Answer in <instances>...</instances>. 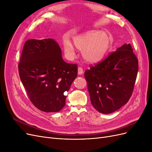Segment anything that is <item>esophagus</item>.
I'll list each match as a JSON object with an SVG mask.
<instances>
[{"instance_id": "34e87169", "label": "esophagus", "mask_w": 152, "mask_h": 152, "mask_svg": "<svg viewBox=\"0 0 152 152\" xmlns=\"http://www.w3.org/2000/svg\"><path fill=\"white\" fill-rule=\"evenodd\" d=\"M83 72H84V70H83V69H82V68H81V67L78 68V74L82 75V73H83Z\"/></svg>"}]
</instances>
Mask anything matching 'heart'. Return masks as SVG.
<instances>
[{
	"instance_id": "b5f03b06",
	"label": "heart",
	"mask_w": 152,
	"mask_h": 152,
	"mask_svg": "<svg viewBox=\"0 0 152 152\" xmlns=\"http://www.w3.org/2000/svg\"><path fill=\"white\" fill-rule=\"evenodd\" d=\"M73 42L77 49L81 50L86 61L96 64L102 61L108 51L110 39L104 31L91 30L75 36ZM63 49L68 58L74 57V47L67 39L64 40Z\"/></svg>"
}]
</instances>
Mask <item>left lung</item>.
Wrapping results in <instances>:
<instances>
[{"mask_svg":"<svg viewBox=\"0 0 152 152\" xmlns=\"http://www.w3.org/2000/svg\"><path fill=\"white\" fill-rule=\"evenodd\" d=\"M138 61L130 44H125L104 61L86 70L91 104L102 113H111L126 104L134 89Z\"/></svg>","mask_w":152,"mask_h":152,"instance_id":"1","label":"left lung"}]
</instances>
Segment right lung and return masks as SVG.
I'll use <instances>...</instances> for the list:
<instances>
[{
	"label": "right lung",
	"mask_w": 152,
	"mask_h": 152,
	"mask_svg": "<svg viewBox=\"0 0 152 152\" xmlns=\"http://www.w3.org/2000/svg\"><path fill=\"white\" fill-rule=\"evenodd\" d=\"M61 54L53 39L28 40L23 49L20 79L31 102L41 111H60L65 105V93L77 76V65L64 61Z\"/></svg>",
	"instance_id": "right-lung-1"
}]
</instances>
